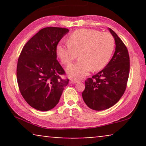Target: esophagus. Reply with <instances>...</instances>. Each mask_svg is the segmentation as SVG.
Listing matches in <instances>:
<instances>
[{
    "label": "esophagus",
    "mask_w": 146,
    "mask_h": 146,
    "mask_svg": "<svg viewBox=\"0 0 146 146\" xmlns=\"http://www.w3.org/2000/svg\"><path fill=\"white\" fill-rule=\"evenodd\" d=\"M79 82L78 80H76V79H70V82L71 84H76V83H78Z\"/></svg>",
    "instance_id": "obj_1"
}]
</instances>
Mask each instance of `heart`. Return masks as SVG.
I'll list each match as a JSON object with an SVG mask.
<instances>
[{"label": "heart", "mask_w": 146, "mask_h": 146, "mask_svg": "<svg viewBox=\"0 0 146 146\" xmlns=\"http://www.w3.org/2000/svg\"><path fill=\"white\" fill-rule=\"evenodd\" d=\"M115 47L112 35L93 29L78 30L71 34L68 42L59 43L57 54L64 64L68 65L79 53L80 60L68 66L69 76L81 78L90 71L102 69L108 63Z\"/></svg>", "instance_id": "b5f03b06"}]
</instances>
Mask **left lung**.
Listing matches in <instances>:
<instances>
[{
  "mask_svg": "<svg viewBox=\"0 0 146 146\" xmlns=\"http://www.w3.org/2000/svg\"><path fill=\"white\" fill-rule=\"evenodd\" d=\"M115 49L112 58L102 70L85 81L84 101L94 110H104L115 105L125 90L129 73L128 51L122 40L111 29Z\"/></svg>",
  "mask_w": 146,
  "mask_h": 146,
  "instance_id": "8db88e82",
  "label": "left lung"
}]
</instances>
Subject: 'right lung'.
Instances as JSON below:
<instances>
[{
	"label": "right lung",
	"instance_id": "1",
	"mask_svg": "<svg viewBox=\"0 0 146 146\" xmlns=\"http://www.w3.org/2000/svg\"><path fill=\"white\" fill-rule=\"evenodd\" d=\"M69 30L46 27L31 38L22 50L17 63V78L22 96L33 108L48 111L58 103L68 79L56 60V48Z\"/></svg>",
	"mask_w": 146,
	"mask_h": 146
}]
</instances>
